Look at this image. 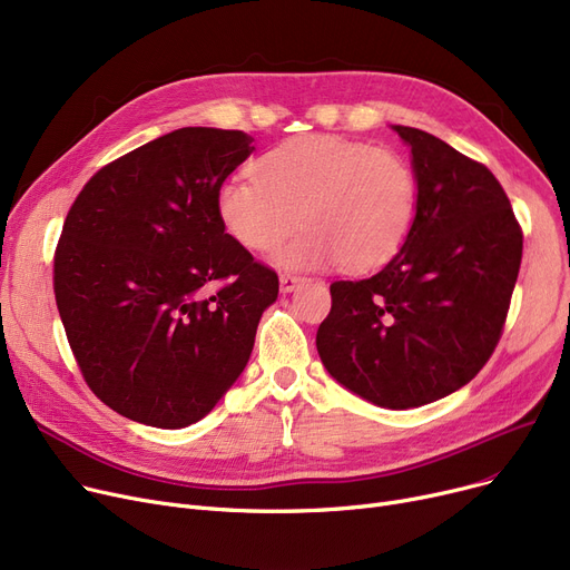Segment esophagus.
Wrapping results in <instances>:
<instances>
[{
    "label": "esophagus",
    "instance_id": "obj_1",
    "mask_svg": "<svg viewBox=\"0 0 570 570\" xmlns=\"http://www.w3.org/2000/svg\"><path fill=\"white\" fill-rule=\"evenodd\" d=\"M307 279L305 277H295V275H282L279 277V288L282 293H293L295 288H301Z\"/></svg>",
    "mask_w": 570,
    "mask_h": 570
}]
</instances>
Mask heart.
Returning a JSON list of instances; mask_svg holds the SVG:
<instances>
[{
    "label": "heart",
    "mask_w": 570,
    "mask_h": 570,
    "mask_svg": "<svg viewBox=\"0 0 570 570\" xmlns=\"http://www.w3.org/2000/svg\"><path fill=\"white\" fill-rule=\"evenodd\" d=\"M258 173L224 179L217 215L235 243L256 254L277 249L301 215L307 226L275 256L279 267L314 269L342 261L351 273H367L406 243L415 179L391 149L307 134L269 149Z\"/></svg>",
    "instance_id": "b5f03b06"
}]
</instances>
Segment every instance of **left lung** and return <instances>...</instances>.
Wrapping results in <instances>:
<instances>
[{"label": "left lung", "mask_w": 570, "mask_h": 570, "mask_svg": "<svg viewBox=\"0 0 570 570\" xmlns=\"http://www.w3.org/2000/svg\"><path fill=\"white\" fill-rule=\"evenodd\" d=\"M393 131L411 147L413 226L381 273L331 286L316 348L353 395L415 409L460 391L490 361L520 273L522 230L483 164L428 131Z\"/></svg>", "instance_id": "left-lung-1"}]
</instances>
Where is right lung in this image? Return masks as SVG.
I'll return each mask as SVG.
<instances>
[{"instance_id": "obj_1", "label": "right lung", "mask_w": 570, "mask_h": 570, "mask_svg": "<svg viewBox=\"0 0 570 570\" xmlns=\"http://www.w3.org/2000/svg\"><path fill=\"white\" fill-rule=\"evenodd\" d=\"M245 131L185 127L104 166L71 205L55 301L92 393L129 421L198 423L245 372L279 279L226 233Z\"/></svg>"}]
</instances>
